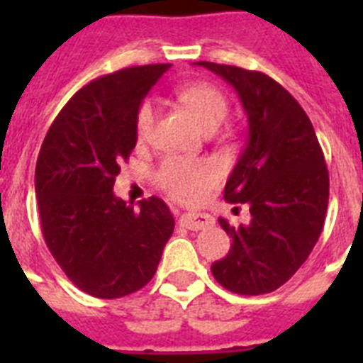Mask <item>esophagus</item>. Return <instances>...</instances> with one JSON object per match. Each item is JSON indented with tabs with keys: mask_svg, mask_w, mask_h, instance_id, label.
<instances>
[{
	"mask_svg": "<svg viewBox=\"0 0 363 363\" xmlns=\"http://www.w3.org/2000/svg\"><path fill=\"white\" fill-rule=\"evenodd\" d=\"M213 223V216H209V214L205 213H189L185 214V216H182V220H179V225L185 227V229L189 230L205 229V227H211Z\"/></svg>",
	"mask_w": 363,
	"mask_h": 363,
	"instance_id": "1",
	"label": "esophagus"
}]
</instances>
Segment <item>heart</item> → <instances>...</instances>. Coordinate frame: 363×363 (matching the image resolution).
Segmentation results:
<instances>
[{"instance_id":"b5f03b06","label":"heart","mask_w":363,"mask_h":363,"mask_svg":"<svg viewBox=\"0 0 363 363\" xmlns=\"http://www.w3.org/2000/svg\"><path fill=\"white\" fill-rule=\"evenodd\" d=\"M179 99L191 108L205 130H216L229 114V99L214 85L196 83L185 86ZM156 120L152 99H143L134 116V134L138 143L150 140ZM154 184L174 200L194 201L203 196L207 187L218 182L220 169L209 160H192L184 156H167L152 172Z\"/></svg>"}]
</instances>
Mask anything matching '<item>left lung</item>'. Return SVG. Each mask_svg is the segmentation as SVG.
<instances>
[{"mask_svg": "<svg viewBox=\"0 0 363 363\" xmlns=\"http://www.w3.org/2000/svg\"><path fill=\"white\" fill-rule=\"evenodd\" d=\"M236 89L249 121V138L225 184L223 198L247 203L249 225H220L233 238L211 272L236 294L277 291L309 258L329 201V171L309 116L267 74L198 62Z\"/></svg>", "mask_w": 363, "mask_h": 363, "instance_id": "obj_1", "label": "left lung"}]
</instances>
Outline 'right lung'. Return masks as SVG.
I'll return each instance as SVG.
<instances>
[{"instance_id": "right-lung-1", "label": "right lung", "mask_w": 363, "mask_h": 363, "mask_svg": "<svg viewBox=\"0 0 363 363\" xmlns=\"http://www.w3.org/2000/svg\"><path fill=\"white\" fill-rule=\"evenodd\" d=\"M169 63L116 70L82 86L60 111L36 163L41 233L83 293L127 296L152 280L174 218L158 196L127 205L112 187L136 147L134 116Z\"/></svg>"}]
</instances>
